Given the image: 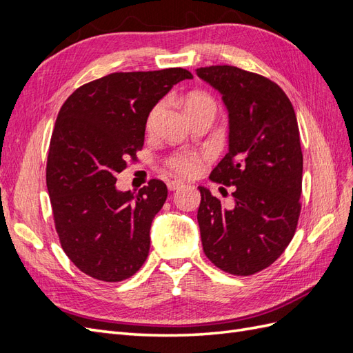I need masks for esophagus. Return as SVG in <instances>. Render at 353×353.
<instances>
[{"mask_svg":"<svg viewBox=\"0 0 353 353\" xmlns=\"http://www.w3.org/2000/svg\"><path fill=\"white\" fill-rule=\"evenodd\" d=\"M181 187H184L183 181H168V188H169L170 191H175V190H178V188H181Z\"/></svg>","mask_w":353,"mask_h":353,"instance_id":"1","label":"esophagus"}]
</instances>
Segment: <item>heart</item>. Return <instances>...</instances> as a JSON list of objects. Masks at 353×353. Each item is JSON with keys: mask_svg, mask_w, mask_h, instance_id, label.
Instances as JSON below:
<instances>
[{"mask_svg": "<svg viewBox=\"0 0 353 353\" xmlns=\"http://www.w3.org/2000/svg\"><path fill=\"white\" fill-rule=\"evenodd\" d=\"M163 108H165V104L159 103L156 108L150 112V114H148V119H147L148 130H153L160 114H162V112H163ZM203 108H210L215 110V103H213V100L205 94H193L187 99V103H185L187 113L197 110V109H203ZM168 163H169V168L175 170L176 174L191 175V174H194L199 168V157L196 154H191V153H183V154H176L174 157H170Z\"/></svg>", "mask_w": 353, "mask_h": 353, "instance_id": "obj_1", "label": "heart"}]
</instances>
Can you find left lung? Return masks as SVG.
<instances>
[{
    "label": "left lung",
    "mask_w": 353,
    "mask_h": 353,
    "mask_svg": "<svg viewBox=\"0 0 353 353\" xmlns=\"http://www.w3.org/2000/svg\"><path fill=\"white\" fill-rule=\"evenodd\" d=\"M228 110V153L210 179L234 185L227 209L199 187L197 212L208 259L232 275H252L280 258L301 215L303 156L293 105L268 78L236 66L197 69Z\"/></svg>",
    "instance_id": "8db88e82"
}]
</instances>
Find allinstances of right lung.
Listing matches in <instances>:
<instances>
[{
  "label": "right lung",
  "instance_id": "right-lung-1",
  "mask_svg": "<svg viewBox=\"0 0 353 353\" xmlns=\"http://www.w3.org/2000/svg\"><path fill=\"white\" fill-rule=\"evenodd\" d=\"M191 78L181 68L116 72L82 85L61 105L50 141L47 188L63 250L95 280H126L147 259L166 184L152 179L134 194L116 188V175L143 148L159 100Z\"/></svg>",
  "mask_w": 353,
  "mask_h": 353
}]
</instances>
